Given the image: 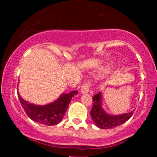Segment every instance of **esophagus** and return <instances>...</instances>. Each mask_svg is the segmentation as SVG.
I'll return each instance as SVG.
<instances>
[{
  "label": "esophagus",
  "mask_w": 157,
  "mask_h": 157,
  "mask_svg": "<svg viewBox=\"0 0 157 157\" xmlns=\"http://www.w3.org/2000/svg\"><path fill=\"white\" fill-rule=\"evenodd\" d=\"M92 85V82L90 80H86V81L83 83V84L82 85L81 87V93H88L89 90H90V86Z\"/></svg>",
  "instance_id": "obj_1"
}]
</instances>
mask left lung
Instances as JSON below:
<instances>
[{"instance_id": "left-lung-1", "label": "left lung", "mask_w": 157, "mask_h": 157, "mask_svg": "<svg viewBox=\"0 0 157 157\" xmlns=\"http://www.w3.org/2000/svg\"><path fill=\"white\" fill-rule=\"evenodd\" d=\"M93 105L90 111L92 119L97 127L102 129H110L124 124L133 115V112L121 115H110L104 112L101 106V94L97 93L93 97Z\"/></svg>"}]
</instances>
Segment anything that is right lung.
<instances>
[{
	"instance_id": "right-lung-1",
	"label": "right lung",
	"mask_w": 157,
	"mask_h": 157,
	"mask_svg": "<svg viewBox=\"0 0 157 157\" xmlns=\"http://www.w3.org/2000/svg\"><path fill=\"white\" fill-rule=\"evenodd\" d=\"M78 93L77 91L71 92L67 94H62L54 102L46 105H36L23 100L18 93V97L26 115L34 121L45 125H55L58 124L63 118L68 108L71 98Z\"/></svg>"
}]
</instances>
